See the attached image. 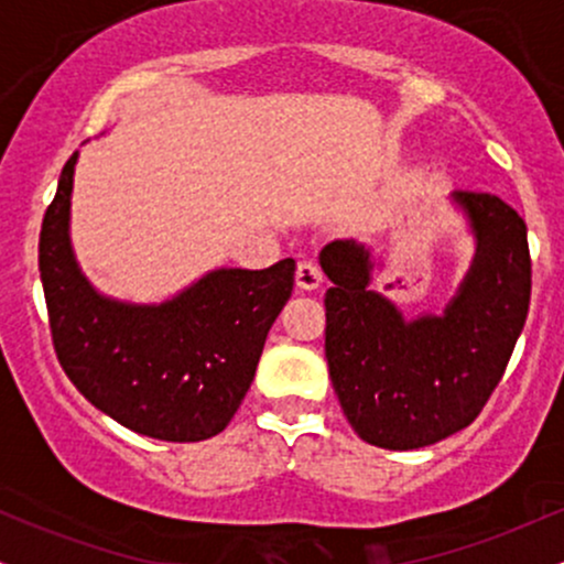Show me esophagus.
Returning <instances> with one entry per match:
<instances>
[{
	"mask_svg": "<svg viewBox=\"0 0 564 564\" xmlns=\"http://www.w3.org/2000/svg\"><path fill=\"white\" fill-rule=\"evenodd\" d=\"M321 283H323V273H321L318 262L302 260L300 264H296V286L315 291V289H321Z\"/></svg>",
	"mask_w": 564,
	"mask_h": 564,
	"instance_id": "34e87169",
	"label": "esophagus"
}]
</instances>
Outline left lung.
Masks as SVG:
<instances>
[{
    "mask_svg": "<svg viewBox=\"0 0 564 564\" xmlns=\"http://www.w3.org/2000/svg\"><path fill=\"white\" fill-rule=\"evenodd\" d=\"M475 254L443 313L405 318L371 289V249L336 238L321 251L328 377L360 440L416 451L469 426L503 377L530 304L525 219L490 193L453 191ZM379 268L384 264L379 262Z\"/></svg>",
    "mask_w": 564,
    "mask_h": 564,
    "instance_id": "8db88e82",
    "label": "left lung"
}]
</instances>
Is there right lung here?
<instances>
[{
    "label": "right lung",
    "mask_w": 564,
    "mask_h": 564,
    "mask_svg": "<svg viewBox=\"0 0 564 564\" xmlns=\"http://www.w3.org/2000/svg\"><path fill=\"white\" fill-rule=\"evenodd\" d=\"M79 151L63 166L39 236V273L57 360L97 411L138 435H219L254 381L270 326L294 289V260L215 268L161 302L102 294L70 243Z\"/></svg>",
    "instance_id": "1"
}]
</instances>
